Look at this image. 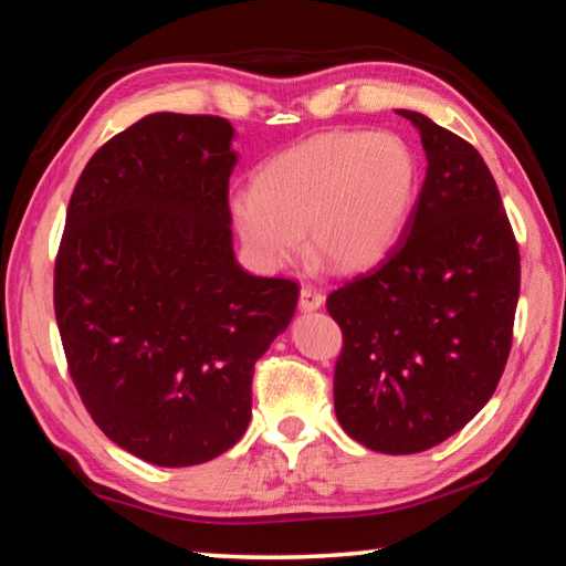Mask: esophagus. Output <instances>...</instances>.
I'll return each instance as SVG.
<instances>
[{
  "mask_svg": "<svg viewBox=\"0 0 566 566\" xmlns=\"http://www.w3.org/2000/svg\"><path fill=\"white\" fill-rule=\"evenodd\" d=\"M322 304H324V294L317 290V286L304 284L300 290V310L302 312H317V310H322Z\"/></svg>",
  "mask_w": 566,
  "mask_h": 566,
  "instance_id": "esophagus-1",
  "label": "esophagus"
}]
</instances>
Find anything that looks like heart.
<instances>
[{"instance_id":"obj_1","label":"heart","mask_w":566,"mask_h":566,"mask_svg":"<svg viewBox=\"0 0 566 566\" xmlns=\"http://www.w3.org/2000/svg\"><path fill=\"white\" fill-rule=\"evenodd\" d=\"M419 165L395 132H322L272 157L229 217L252 260L282 270L302 254L334 272L377 266L397 247L417 199Z\"/></svg>"}]
</instances>
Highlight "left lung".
<instances>
[{
	"label": "left lung",
	"mask_w": 566,
	"mask_h": 566,
	"mask_svg": "<svg viewBox=\"0 0 566 566\" xmlns=\"http://www.w3.org/2000/svg\"><path fill=\"white\" fill-rule=\"evenodd\" d=\"M427 177L397 247L327 296L344 334L334 411L381 454L442 444L494 395L512 347L520 247L479 151L419 112Z\"/></svg>",
	"instance_id": "1"
}]
</instances>
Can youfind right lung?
Wrapping results in <instances>:
<instances>
[{
  "instance_id": "right-lung-1",
  "label": "right lung",
  "mask_w": 566,
  "mask_h": 566,
  "mask_svg": "<svg viewBox=\"0 0 566 566\" xmlns=\"http://www.w3.org/2000/svg\"><path fill=\"white\" fill-rule=\"evenodd\" d=\"M232 139L222 117L149 114L97 149L66 209L54 314L70 375L102 432L157 467L242 439L254 361L300 300L237 262Z\"/></svg>"
}]
</instances>
